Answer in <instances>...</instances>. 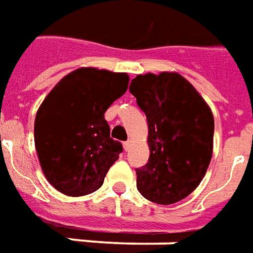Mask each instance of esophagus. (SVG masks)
Returning <instances> with one entry per match:
<instances>
[{"mask_svg": "<svg viewBox=\"0 0 253 253\" xmlns=\"http://www.w3.org/2000/svg\"><path fill=\"white\" fill-rule=\"evenodd\" d=\"M130 145H131V141H125L123 142V148H125V151H128V148H130Z\"/></svg>", "mask_w": 253, "mask_h": 253, "instance_id": "esophagus-1", "label": "esophagus"}]
</instances>
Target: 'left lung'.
I'll return each instance as SVG.
<instances>
[{
  "label": "left lung",
  "instance_id": "1",
  "mask_svg": "<svg viewBox=\"0 0 253 253\" xmlns=\"http://www.w3.org/2000/svg\"><path fill=\"white\" fill-rule=\"evenodd\" d=\"M128 90L148 122L151 155L135 169L137 188L155 204H176L198 187L211 163L212 112L178 73L138 75Z\"/></svg>",
  "mask_w": 253,
  "mask_h": 253
}]
</instances>
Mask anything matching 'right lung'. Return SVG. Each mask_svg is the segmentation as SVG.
Instances as JSON below:
<instances>
[{
	"mask_svg": "<svg viewBox=\"0 0 253 253\" xmlns=\"http://www.w3.org/2000/svg\"><path fill=\"white\" fill-rule=\"evenodd\" d=\"M128 76L94 68L69 73L44 99L34 122L41 169L58 191H97L123 147L111 138L104 115L127 90Z\"/></svg>",
	"mask_w": 253,
	"mask_h": 253,
	"instance_id": "add662e5",
	"label": "right lung"
}]
</instances>
